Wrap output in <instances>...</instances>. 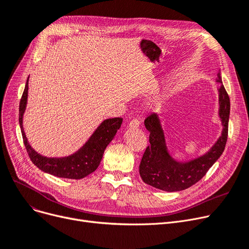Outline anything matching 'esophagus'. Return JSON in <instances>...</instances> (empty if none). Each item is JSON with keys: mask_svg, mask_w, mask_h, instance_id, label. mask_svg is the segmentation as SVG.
<instances>
[{"mask_svg": "<svg viewBox=\"0 0 249 249\" xmlns=\"http://www.w3.org/2000/svg\"><path fill=\"white\" fill-rule=\"evenodd\" d=\"M138 127H139V121L137 120V119H133V120H131L130 122H129V128L136 129Z\"/></svg>", "mask_w": 249, "mask_h": 249, "instance_id": "34e87169", "label": "esophagus"}]
</instances>
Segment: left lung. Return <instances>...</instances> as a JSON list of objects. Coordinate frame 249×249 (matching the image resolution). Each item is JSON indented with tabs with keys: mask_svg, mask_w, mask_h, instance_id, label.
<instances>
[{
	"mask_svg": "<svg viewBox=\"0 0 249 249\" xmlns=\"http://www.w3.org/2000/svg\"><path fill=\"white\" fill-rule=\"evenodd\" d=\"M219 117L223 130L219 139L204 155L188 161H179L170 155L165 133L158 114H150L145 120V128L149 131V143L139 165V174L143 182L155 188L174 192L184 190L198 182L223 154L228 138L230 115V99L218 73Z\"/></svg>",
	"mask_w": 249,
	"mask_h": 249,
	"instance_id": "obj_1",
	"label": "left lung"
}]
</instances>
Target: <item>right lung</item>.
<instances>
[{
  "mask_svg": "<svg viewBox=\"0 0 249 249\" xmlns=\"http://www.w3.org/2000/svg\"><path fill=\"white\" fill-rule=\"evenodd\" d=\"M29 78V77H28ZM28 78L19 105V124L28 156L39 170L60 178L82 179L98 169L104 151L123 122L122 118L104 120L76 153L63 158H48L39 155L29 144L23 129V115L27 105Z\"/></svg>",
  "mask_w": 249,
  "mask_h": 249,
  "instance_id": "add662e5",
  "label": "right lung"
}]
</instances>
